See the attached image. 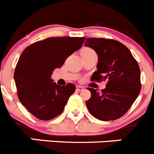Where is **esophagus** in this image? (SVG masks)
Returning a JSON list of instances; mask_svg holds the SVG:
<instances>
[{
  "instance_id": "obj_1",
  "label": "esophagus",
  "mask_w": 154,
  "mask_h": 154,
  "mask_svg": "<svg viewBox=\"0 0 154 154\" xmlns=\"http://www.w3.org/2000/svg\"><path fill=\"white\" fill-rule=\"evenodd\" d=\"M76 90H77V91H81V90H84V87H81V86H77L76 87Z\"/></svg>"
}]
</instances>
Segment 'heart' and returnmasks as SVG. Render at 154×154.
I'll list each match as a JSON object with an SVG mask.
<instances>
[{
	"label": "heart",
	"mask_w": 154,
	"mask_h": 154,
	"mask_svg": "<svg viewBox=\"0 0 154 154\" xmlns=\"http://www.w3.org/2000/svg\"><path fill=\"white\" fill-rule=\"evenodd\" d=\"M81 53H84V54H92V53H95L93 50H92L90 48H84L81 50Z\"/></svg>",
	"instance_id": "heart-1"
}]
</instances>
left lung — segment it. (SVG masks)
I'll use <instances>...</instances> for the list:
<instances>
[{
  "instance_id": "1",
  "label": "left lung",
  "mask_w": 154,
  "mask_h": 154,
  "mask_svg": "<svg viewBox=\"0 0 154 154\" xmlns=\"http://www.w3.org/2000/svg\"><path fill=\"white\" fill-rule=\"evenodd\" d=\"M84 45L98 55L97 70L93 72L91 80H108L102 92L87 89L91 93L86 102L87 109L101 121L119 119L127 112L140 92L138 64L130 50L116 40L87 38Z\"/></svg>"
}]
</instances>
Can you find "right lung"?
Returning <instances> with one entry per match:
<instances>
[{
  "instance_id": "obj_1",
  "label": "right lung",
  "mask_w": 154,
  "mask_h": 154,
  "mask_svg": "<svg viewBox=\"0 0 154 154\" xmlns=\"http://www.w3.org/2000/svg\"><path fill=\"white\" fill-rule=\"evenodd\" d=\"M84 40L85 37H51L30 45L22 52L14 75L17 94L37 119L47 121L59 116L74 93V84L57 85L51 76L81 48Z\"/></svg>"
}]
</instances>
